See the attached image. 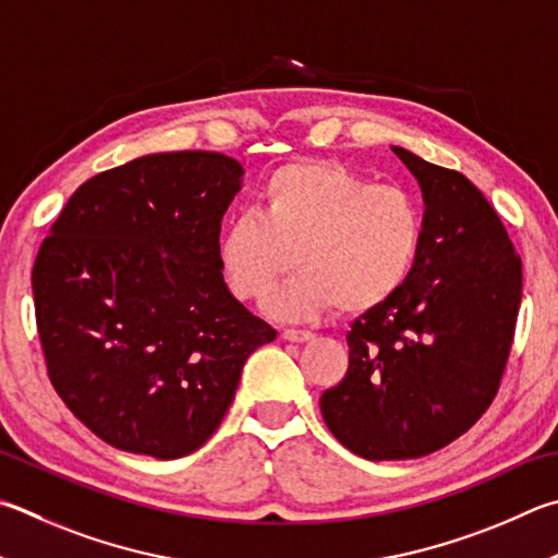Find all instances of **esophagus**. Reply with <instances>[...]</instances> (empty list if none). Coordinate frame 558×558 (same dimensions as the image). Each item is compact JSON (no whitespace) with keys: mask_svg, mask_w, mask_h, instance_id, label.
I'll return each instance as SVG.
<instances>
[{"mask_svg":"<svg viewBox=\"0 0 558 558\" xmlns=\"http://www.w3.org/2000/svg\"><path fill=\"white\" fill-rule=\"evenodd\" d=\"M282 339L286 341H295V343H302V341H310L314 333L310 331V329H282V333H280Z\"/></svg>","mask_w":558,"mask_h":558,"instance_id":"1","label":"esophagus"}]
</instances>
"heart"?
Masks as SVG:
<instances>
[{
  "instance_id": "obj_1",
  "label": "heart",
  "mask_w": 558,
  "mask_h": 558,
  "mask_svg": "<svg viewBox=\"0 0 558 558\" xmlns=\"http://www.w3.org/2000/svg\"><path fill=\"white\" fill-rule=\"evenodd\" d=\"M422 234V209L404 187L331 160H295L263 182L256 215L229 221L217 256L246 302L266 300L295 260L300 272L270 300L280 317L363 314L402 290Z\"/></svg>"
}]
</instances>
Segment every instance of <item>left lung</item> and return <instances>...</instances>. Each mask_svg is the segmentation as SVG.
<instances>
[{
  "mask_svg": "<svg viewBox=\"0 0 558 558\" xmlns=\"http://www.w3.org/2000/svg\"><path fill=\"white\" fill-rule=\"evenodd\" d=\"M392 150L427 205L420 256L398 295L351 324L347 376L319 400L333 437L368 461L420 459L481 420L522 302V258L483 192Z\"/></svg>",
  "mask_w": 558,
  "mask_h": 558,
  "instance_id": "1",
  "label": "left lung"
}]
</instances>
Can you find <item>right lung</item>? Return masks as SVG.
Wrapping results in <instances>:
<instances>
[{
	"label": "right lung",
	"instance_id": "1",
	"mask_svg": "<svg viewBox=\"0 0 558 558\" xmlns=\"http://www.w3.org/2000/svg\"><path fill=\"white\" fill-rule=\"evenodd\" d=\"M239 160L154 154L80 185L32 272L48 378L121 451L180 459L225 420L241 368L278 331L221 276V217Z\"/></svg>",
	"mask_w": 558,
	"mask_h": 558
}]
</instances>
